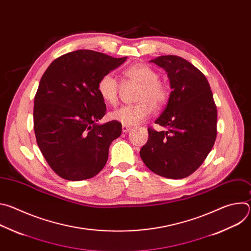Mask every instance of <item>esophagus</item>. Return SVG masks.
Returning <instances> with one entry per match:
<instances>
[{
	"label": "esophagus",
	"mask_w": 251,
	"mask_h": 251,
	"mask_svg": "<svg viewBox=\"0 0 251 251\" xmlns=\"http://www.w3.org/2000/svg\"><path fill=\"white\" fill-rule=\"evenodd\" d=\"M131 130V126H128V125H122V131L124 133L126 132H129Z\"/></svg>",
	"instance_id": "esophagus-1"
}]
</instances>
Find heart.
Here are the masks:
<instances>
[{
    "mask_svg": "<svg viewBox=\"0 0 251 251\" xmlns=\"http://www.w3.org/2000/svg\"><path fill=\"white\" fill-rule=\"evenodd\" d=\"M126 82L139 84L138 103L125 105L111 112L110 117L123 125H136L148 118L155 106L164 105L169 97L168 87L159 80L157 71L144 63H135L123 71ZM101 98L108 104L115 105L119 99L120 83L111 74L104 75L97 84Z\"/></svg>",
    "mask_w": 251,
    "mask_h": 251,
    "instance_id": "obj_1",
    "label": "heart"
}]
</instances>
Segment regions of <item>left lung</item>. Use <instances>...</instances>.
<instances>
[{
	"mask_svg": "<svg viewBox=\"0 0 251 251\" xmlns=\"http://www.w3.org/2000/svg\"><path fill=\"white\" fill-rule=\"evenodd\" d=\"M150 61L164 68L170 79L167 107L155 121L168 131L149 127L140 156L155 174L184 178L200 168L212 149L218 132L217 106L207 79L191 62L176 55Z\"/></svg>",
	"mask_w": 251,
	"mask_h": 251,
	"instance_id": "8db88e82",
	"label": "left lung"
}]
</instances>
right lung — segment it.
<instances>
[{"label": "right lung", "instance_id": "obj_1", "mask_svg": "<svg viewBox=\"0 0 251 251\" xmlns=\"http://www.w3.org/2000/svg\"><path fill=\"white\" fill-rule=\"evenodd\" d=\"M126 59L79 50L54 59L42 76L34 96L33 129L42 154L60 177L82 181L104 168L122 125L114 120L96 123L106 113L97 84Z\"/></svg>", "mask_w": 251, "mask_h": 251}]
</instances>
